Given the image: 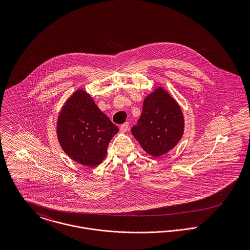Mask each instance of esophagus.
<instances>
[{
    "label": "esophagus",
    "instance_id": "obj_1",
    "mask_svg": "<svg viewBox=\"0 0 250 250\" xmlns=\"http://www.w3.org/2000/svg\"><path fill=\"white\" fill-rule=\"evenodd\" d=\"M119 129H120V132H121V133H125V132H127V131H128V129H129V123H128V122H125L124 124L120 125Z\"/></svg>",
    "mask_w": 250,
    "mask_h": 250
}]
</instances>
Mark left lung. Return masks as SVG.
Wrapping results in <instances>:
<instances>
[{"label": "left lung", "instance_id": "obj_1", "mask_svg": "<svg viewBox=\"0 0 250 250\" xmlns=\"http://www.w3.org/2000/svg\"><path fill=\"white\" fill-rule=\"evenodd\" d=\"M145 152L160 157L170 151L184 133V116L176 101L162 87L143 102V113L131 130Z\"/></svg>", "mask_w": 250, "mask_h": 250}]
</instances>
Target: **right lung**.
Here are the masks:
<instances>
[{"label":"right lung","instance_id":"right-lung-1","mask_svg":"<svg viewBox=\"0 0 250 250\" xmlns=\"http://www.w3.org/2000/svg\"><path fill=\"white\" fill-rule=\"evenodd\" d=\"M117 132L118 128L83 89L66 101L57 125L63 151L75 162L90 167L105 159L108 143Z\"/></svg>","mask_w":250,"mask_h":250}]
</instances>
